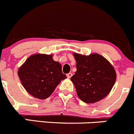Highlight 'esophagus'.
<instances>
[{"instance_id":"1","label":"esophagus","mask_w":134,"mask_h":134,"mask_svg":"<svg viewBox=\"0 0 134 134\" xmlns=\"http://www.w3.org/2000/svg\"><path fill=\"white\" fill-rule=\"evenodd\" d=\"M72 75H73L72 73H69L67 74V77H68V78H71V77H72Z\"/></svg>"}]
</instances>
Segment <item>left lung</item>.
<instances>
[{"label":"left lung","instance_id":"left-lung-1","mask_svg":"<svg viewBox=\"0 0 134 134\" xmlns=\"http://www.w3.org/2000/svg\"><path fill=\"white\" fill-rule=\"evenodd\" d=\"M74 56L77 71L71 80L80 99L94 103L108 95L116 79L112 65L97 53L88 56L74 53Z\"/></svg>","mask_w":134,"mask_h":134}]
</instances>
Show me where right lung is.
Instances as JSON below:
<instances>
[{
	"instance_id": "right-lung-1",
	"label": "right lung",
	"mask_w": 134,
	"mask_h": 134,
	"mask_svg": "<svg viewBox=\"0 0 134 134\" xmlns=\"http://www.w3.org/2000/svg\"><path fill=\"white\" fill-rule=\"evenodd\" d=\"M18 76L27 92L39 99L48 98L61 80L67 78L61 65L52 55H31L18 70Z\"/></svg>"
}]
</instances>
